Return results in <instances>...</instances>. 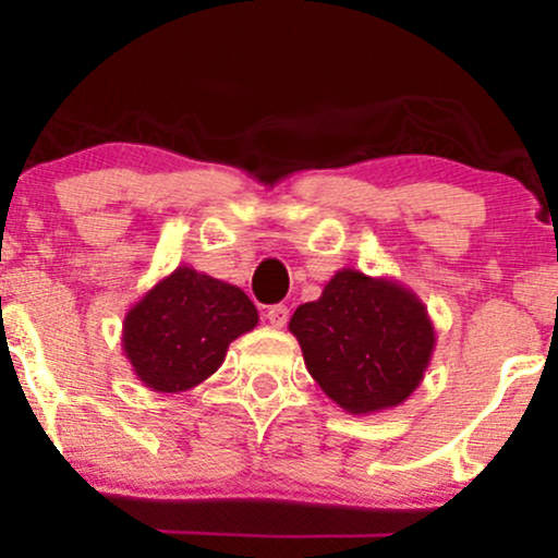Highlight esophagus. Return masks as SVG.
<instances>
[{
  "label": "esophagus",
  "instance_id": "1",
  "mask_svg": "<svg viewBox=\"0 0 558 558\" xmlns=\"http://www.w3.org/2000/svg\"><path fill=\"white\" fill-rule=\"evenodd\" d=\"M288 315H291V312H288V306L275 304V306H270V310H267L265 317H267V323L272 325V328H286Z\"/></svg>",
  "mask_w": 558,
  "mask_h": 558
}]
</instances>
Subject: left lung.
<instances>
[{
  "label": "left lung",
  "mask_w": 558,
  "mask_h": 558,
  "mask_svg": "<svg viewBox=\"0 0 558 558\" xmlns=\"http://www.w3.org/2000/svg\"><path fill=\"white\" fill-rule=\"evenodd\" d=\"M310 375L349 414L399 407L420 388L433 360L435 328L412 288L343 267L323 296L293 312Z\"/></svg>",
  "instance_id": "1"
}]
</instances>
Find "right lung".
I'll list each match as a JSON object with an SVG mask.
<instances>
[{
  "instance_id": "add662e5",
  "label": "right lung",
  "mask_w": 558,
  "mask_h": 558,
  "mask_svg": "<svg viewBox=\"0 0 558 558\" xmlns=\"http://www.w3.org/2000/svg\"><path fill=\"white\" fill-rule=\"evenodd\" d=\"M259 323L239 286L181 265L128 310L123 354L146 388L183 393L220 369L228 345Z\"/></svg>"
}]
</instances>
